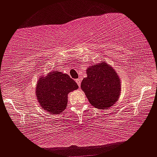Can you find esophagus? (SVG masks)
Instances as JSON below:
<instances>
[{
    "label": "esophagus",
    "instance_id": "34e87169",
    "mask_svg": "<svg viewBox=\"0 0 157 157\" xmlns=\"http://www.w3.org/2000/svg\"><path fill=\"white\" fill-rule=\"evenodd\" d=\"M81 81H82V79H81V78H77V79H75V82L77 83V84H78V86H81Z\"/></svg>",
    "mask_w": 157,
    "mask_h": 157
}]
</instances>
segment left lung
Listing matches in <instances>:
<instances>
[{
    "instance_id": "left-lung-1",
    "label": "left lung",
    "mask_w": 157,
    "mask_h": 157,
    "mask_svg": "<svg viewBox=\"0 0 157 157\" xmlns=\"http://www.w3.org/2000/svg\"><path fill=\"white\" fill-rule=\"evenodd\" d=\"M86 74L81 87L90 104L99 109L113 105L121 91L120 80L116 71L103 63L90 66L86 70Z\"/></svg>"
}]
</instances>
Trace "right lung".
<instances>
[{
  "mask_svg": "<svg viewBox=\"0 0 157 157\" xmlns=\"http://www.w3.org/2000/svg\"><path fill=\"white\" fill-rule=\"evenodd\" d=\"M78 88V84L66 73L53 71L46 78L39 79L36 86V96L46 111L59 113L66 108L69 92Z\"/></svg>",
  "mask_w": 157,
  "mask_h": 157,
  "instance_id": "right-lung-1",
  "label": "right lung"
}]
</instances>
